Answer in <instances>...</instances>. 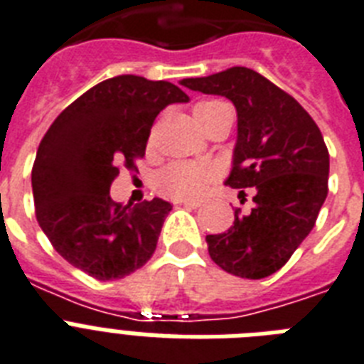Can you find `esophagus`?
<instances>
[{"label":"esophagus","instance_id":"34e87169","mask_svg":"<svg viewBox=\"0 0 364 364\" xmlns=\"http://www.w3.org/2000/svg\"><path fill=\"white\" fill-rule=\"evenodd\" d=\"M179 205H185V208H191V209H198L203 205V200H179Z\"/></svg>","mask_w":364,"mask_h":364}]
</instances>
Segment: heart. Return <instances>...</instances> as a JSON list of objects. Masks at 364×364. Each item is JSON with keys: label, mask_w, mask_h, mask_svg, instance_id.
I'll return each instance as SVG.
<instances>
[{"label": "heart", "mask_w": 364, "mask_h": 364, "mask_svg": "<svg viewBox=\"0 0 364 364\" xmlns=\"http://www.w3.org/2000/svg\"><path fill=\"white\" fill-rule=\"evenodd\" d=\"M224 100H202L194 106V117L198 125L205 129L209 121L226 108ZM215 179V168L205 162H187L176 161L168 164L159 176H156V188L161 194L173 200H188V198H198L209 183Z\"/></svg>", "instance_id": "b5f03b06"}]
</instances>
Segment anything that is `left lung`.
<instances>
[{
	"label": "left lung",
	"instance_id": "1",
	"mask_svg": "<svg viewBox=\"0 0 364 364\" xmlns=\"http://www.w3.org/2000/svg\"><path fill=\"white\" fill-rule=\"evenodd\" d=\"M181 85L230 99L237 141L226 185L252 188V209L224 233L208 235L209 256L226 273L265 279L291 258L327 198L329 151L309 112L265 76L232 67ZM245 196V191H239Z\"/></svg>",
	"mask_w": 364,
	"mask_h": 364
}]
</instances>
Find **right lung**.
<instances>
[{"label":"right lung","instance_id":"right-lung-1","mask_svg":"<svg viewBox=\"0 0 364 364\" xmlns=\"http://www.w3.org/2000/svg\"><path fill=\"white\" fill-rule=\"evenodd\" d=\"M173 102L177 85L121 75L69 105L38 144L31 170L35 215L70 265L97 280L123 279L147 264L172 205L161 198L134 208L110 198L119 166L146 155L153 121Z\"/></svg>","mask_w":364,"mask_h":364}]
</instances>
